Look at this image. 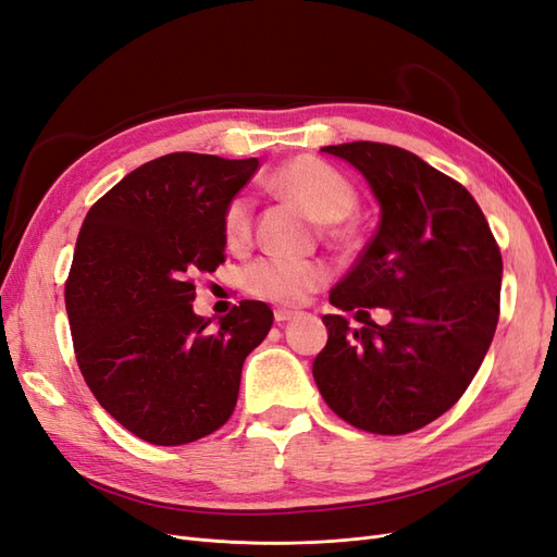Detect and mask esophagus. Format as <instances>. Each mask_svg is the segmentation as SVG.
I'll return each instance as SVG.
<instances>
[{
	"mask_svg": "<svg viewBox=\"0 0 557 557\" xmlns=\"http://www.w3.org/2000/svg\"><path fill=\"white\" fill-rule=\"evenodd\" d=\"M293 318H297V313H295V311H285V309H276V311H274V320H276L278 325L288 323V320H293Z\"/></svg>",
	"mask_w": 557,
	"mask_h": 557,
	"instance_id": "esophagus-1",
	"label": "esophagus"
}]
</instances>
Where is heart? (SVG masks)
Returning a JSON list of instances; mask_svg holds the SVG:
<instances>
[{
    "label": "heart",
    "instance_id": "1",
    "mask_svg": "<svg viewBox=\"0 0 557 557\" xmlns=\"http://www.w3.org/2000/svg\"><path fill=\"white\" fill-rule=\"evenodd\" d=\"M274 185L307 209L318 223H342L356 211L358 195L352 185L334 172L330 164L315 158H295L274 174ZM225 239L239 248L250 239L252 215L250 201L244 195L234 197L223 215ZM327 278V269L309 260L264 258L252 264L246 274L248 293L283 307H297L315 293Z\"/></svg>",
    "mask_w": 557,
    "mask_h": 557
}]
</instances>
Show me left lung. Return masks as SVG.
Returning a JSON list of instances; mask_svg holds the SVG:
<instances>
[{
    "label": "left lung",
    "instance_id": "1",
    "mask_svg": "<svg viewBox=\"0 0 557 557\" xmlns=\"http://www.w3.org/2000/svg\"><path fill=\"white\" fill-rule=\"evenodd\" d=\"M364 176L381 207L374 239L330 301L360 330L323 315L313 379L327 407L374 434H407L462 397L499 318L502 256L476 199L409 150L352 141L320 148ZM392 311L376 326L364 308Z\"/></svg>",
    "mask_w": 557,
    "mask_h": 557
}]
</instances>
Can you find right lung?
Returning <instances> with one entry per match:
<instances>
[{"label":"right lung","mask_w":557,"mask_h":557,"mask_svg":"<svg viewBox=\"0 0 557 557\" xmlns=\"http://www.w3.org/2000/svg\"><path fill=\"white\" fill-rule=\"evenodd\" d=\"M256 170V158L150 160L81 225L64 288L76 362L97 401L148 444H190L225 425L244 360L274 323L252 299L215 325L193 311V276L225 260V209Z\"/></svg>","instance_id":"obj_1"}]
</instances>
